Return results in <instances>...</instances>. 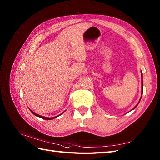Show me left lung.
Returning <instances> with one entry per match:
<instances>
[{"mask_svg":"<svg viewBox=\"0 0 160 160\" xmlns=\"http://www.w3.org/2000/svg\"><path fill=\"white\" fill-rule=\"evenodd\" d=\"M142 88H143V82H142ZM142 92H143V91H142ZM138 104H139V103H138ZM137 106H138V104L136 105V107H137Z\"/></svg>","mask_w":160,"mask_h":160,"instance_id":"obj_1","label":"left lung"}]
</instances>
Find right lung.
<instances>
[{
    "instance_id": "right-lung-1",
    "label": "right lung",
    "mask_w": 160,
    "mask_h": 160,
    "mask_svg": "<svg viewBox=\"0 0 160 160\" xmlns=\"http://www.w3.org/2000/svg\"><path fill=\"white\" fill-rule=\"evenodd\" d=\"M31 111V110H30ZM31 112L33 114V115H36V116H38V117H39V118H42V119H44V120H52V119H54V118H56V117H58V116H56V117H53V118H45V117H43V116H41V115H38V114H36V113H34V112H33L32 111H31Z\"/></svg>"
}]
</instances>
